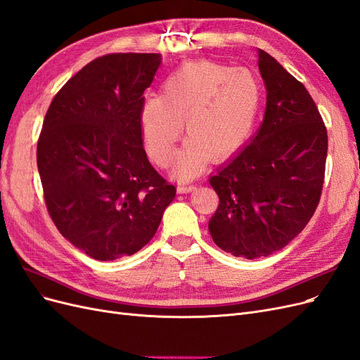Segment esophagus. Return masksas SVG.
I'll return each instance as SVG.
<instances>
[{"mask_svg":"<svg viewBox=\"0 0 360 360\" xmlns=\"http://www.w3.org/2000/svg\"><path fill=\"white\" fill-rule=\"evenodd\" d=\"M195 189H197V186H195V184H179L177 192L179 193H188V192H192Z\"/></svg>","mask_w":360,"mask_h":360,"instance_id":"34e87169","label":"esophagus"}]
</instances>
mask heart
I'll return each instance as SVG.
<instances>
[{
	"instance_id": "obj_1",
	"label": "heart",
	"mask_w": 360,
	"mask_h": 360,
	"mask_svg": "<svg viewBox=\"0 0 360 360\" xmlns=\"http://www.w3.org/2000/svg\"><path fill=\"white\" fill-rule=\"evenodd\" d=\"M261 101L263 86L252 70L216 61L184 64L162 82L160 96L147 97L141 106L147 153L159 167H169L184 122L188 141L174 174L180 180L192 179L205 159L222 160L246 143Z\"/></svg>"
}]
</instances>
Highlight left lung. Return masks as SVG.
<instances>
[{
    "instance_id": "1",
    "label": "left lung",
    "mask_w": 360,
    "mask_h": 360,
    "mask_svg": "<svg viewBox=\"0 0 360 360\" xmlns=\"http://www.w3.org/2000/svg\"><path fill=\"white\" fill-rule=\"evenodd\" d=\"M258 68L267 91L263 123L209 180L219 197L213 242L246 259L271 255L307 226L328 156V130L304 85L263 49Z\"/></svg>"
}]
</instances>
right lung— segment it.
<instances>
[{
  "label": "right lung",
  "mask_w": 360,
  "mask_h": 360,
  "mask_svg": "<svg viewBox=\"0 0 360 360\" xmlns=\"http://www.w3.org/2000/svg\"><path fill=\"white\" fill-rule=\"evenodd\" d=\"M160 53H108L63 85L43 120L37 168L51 219L94 259L143 249L176 197L143 147L139 111Z\"/></svg>",
  "instance_id": "right-lung-1"
}]
</instances>
